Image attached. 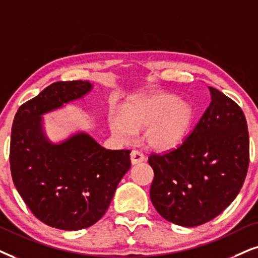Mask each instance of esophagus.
<instances>
[{"mask_svg": "<svg viewBox=\"0 0 258 258\" xmlns=\"http://www.w3.org/2000/svg\"><path fill=\"white\" fill-rule=\"evenodd\" d=\"M145 161L144 153L138 151V150H132L131 152V163L132 164H139V163Z\"/></svg>", "mask_w": 258, "mask_h": 258, "instance_id": "esophagus-1", "label": "esophagus"}]
</instances>
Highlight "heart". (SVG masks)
Wrapping results in <instances>:
<instances>
[{"instance_id":"b5f03b06","label":"heart","mask_w":258,"mask_h":258,"mask_svg":"<svg viewBox=\"0 0 258 258\" xmlns=\"http://www.w3.org/2000/svg\"><path fill=\"white\" fill-rule=\"evenodd\" d=\"M191 119L193 110L185 101L170 94H157L127 101L120 115H113L109 123L114 137L123 143L131 142L137 132L146 128V144L164 151L181 144Z\"/></svg>"}]
</instances>
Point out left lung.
Listing matches in <instances>:
<instances>
[{
	"label": "left lung",
	"instance_id": "obj_1",
	"mask_svg": "<svg viewBox=\"0 0 258 258\" xmlns=\"http://www.w3.org/2000/svg\"><path fill=\"white\" fill-rule=\"evenodd\" d=\"M211 103L181 145L151 153L150 198L170 223L194 227L214 219L245 181L250 146L242 108L216 88Z\"/></svg>",
	"mask_w": 258,
	"mask_h": 258
}]
</instances>
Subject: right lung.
<instances>
[{
  "label": "right lung",
  "mask_w": 258,
  "mask_h": 258,
  "mask_svg": "<svg viewBox=\"0 0 258 258\" xmlns=\"http://www.w3.org/2000/svg\"><path fill=\"white\" fill-rule=\"evenodd\" d=\"M90 89L87 81L52 83L21 105L13 121V182L34 217L56 229L76 231L99 221L131 167V150H106L86 133L60 144L42 135V114Z\"/></svg>",
  "instance_id": "right-lung-1"
}]
</instances>
